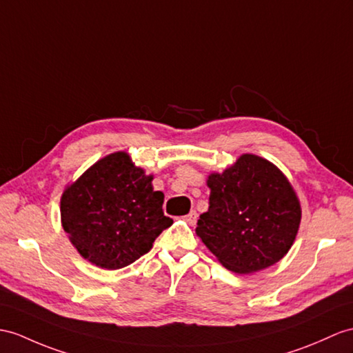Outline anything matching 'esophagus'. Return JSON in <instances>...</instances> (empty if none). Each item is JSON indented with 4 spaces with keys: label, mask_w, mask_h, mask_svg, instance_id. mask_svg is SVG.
<instances>
[{
    "label": "esophagus",
    "mask_w": 353,
    "mask_h": 353,
    "mask_svg": "<svg viewBox=\"0 0 353 353\" xmlns=\"http://www.w3.org/2000/svg\"><path fill=\"white\" fill-rule=\"evenodd\" d=\"M184 220L188 223V225H196V220H197V214L196 211H190L187 214V216H184Z\"/></svg>",
    "instance_id": "1"
}]
</instances>
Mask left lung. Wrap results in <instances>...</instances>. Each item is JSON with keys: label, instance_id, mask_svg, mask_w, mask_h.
<instances>
[{"label": "left lung", "instance_id": "1", "mask_svg": "<svg viewBox=\"0 0 353 353\" xmlns=\"http://www.w3.org/2000/svg\"><path fill=\"white\" fill-rule=\"evenodd\" d=\"M210 208L196 235L225 268L248 274L268 268L295 241L299 201L288 178L262 157L244 154L223 174L208 176Z\"/></svg>", "mask_w": 353, "mask_h": 353}]
</instances>
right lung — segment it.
Returning a JSON list of instances; mask_svg holds the SVG:
<instances>
[{"mask_svg":"<svg viewBox=\"0 0 353 353\" xmlns=\"http://www.w3.org/2000/svg\"><path fill=\"white\" fill-rule=\"evenodd\" d=\"M151 181L152 175H145L119 151L99 160L65 188L63 228L85 259L119 270L151 250L172 225L163 212L165 196L154 192Z\"/></svg>","mask_w":353,"mask_h":353,"instance_id":"add662e5","label":"right lung"}]
</instances>
